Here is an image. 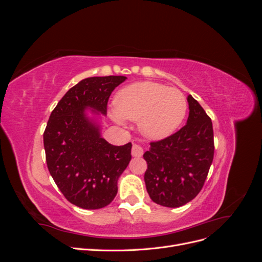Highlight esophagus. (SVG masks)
<instances>
[{
	"label": "esophagus",
	"mask_w": 262,
	"mask_h": 262,
	"mask_svg": "<svg viewBox=\"0 0 262 262\" xmlns=\"http://www.w3.org/2000/svg\"><path fill=\"white\" fill-rule=\"evenodd\" d=\"M131 153H132V156H134V157H141L142 155H143L144 152H143V148H142L141 145L133 144Z\"/></svg>",
	"instance_id": "34e87169"
}]
</instances>
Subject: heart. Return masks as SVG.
I'll return each mask as SVG.
<instances>
[{"instance_id":"b5f03b06","label":"heart","mask_w":262,"mask_h":262,"mask_svg":"<svg viewBox=\"0 0 262 262\" xmlns=\"http://www.w3.org/2000/svg\"><path fill=\"white\" fill-rule=\"evenodd\" d=\"M187 99L179 90L154 82H138L123 87L115 97L110 112L119 124L139 121V128L150 140L170 137L187 114Z\"/></svg>"}]
</instances>
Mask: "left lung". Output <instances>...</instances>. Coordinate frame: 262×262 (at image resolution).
Returning <instances> with one entry per match:
<instances>
[{
	"label": "left lung",
	"mask_w": 262,
	"mask_h": 262,
	"mask_svg": "<svg viewBox=\"0 0 262 262\" xmlns=\"http://www.w3.org/2000/svg\"><path fill=\"white\" fill-rule=\"evenodd\" d=\"M186 125L172 136L152 142L143 157L147 162L144 181L153 202L179 208L196 196L213 162V126L209 116L188 95Z\"/></svg>",
	"instance_id": "obj_1"
}]
</instances>
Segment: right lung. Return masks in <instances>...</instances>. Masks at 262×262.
<instances>
[{
  "mask_svg": "<svg viewBox=\"0 0 262 262\" xmlns=\"http://www.w3.org/2000/svg\"><path fill=\"white\" fill-rule=\"evenodd\" d=\"M125 76L87 77L70 89L50 115L43 133L46 161L60 191L76 207L96 210L112 203L118 179L131 161L132 144L101 137L107 102Z\"/></svg>",
  "mask_w": 262,
  "mask_h": 262,
  "instance_id": "right-lung-1",
  "label": "right lung"
}]
</instances>
